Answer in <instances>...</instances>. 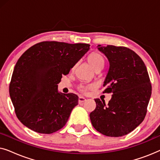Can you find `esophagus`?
Returning <instances> with one entry per match:
<instances>
[{"label": "esophagus", "instance_id": "esophagus-1", "mask_svg": "<svg viewBox=\"0 0 160 160\" xmlns=\"http://www.w3.org/2000/svg\"><path fill=\"white\" fill-rule=\"evenodd\" d=\"M85 101H86V98L82 97V96H80V97L78 98V102H79V103H82V102H84Z\"/></svg>", "mask_w": 160, "mask_h": 160}]
</instances>
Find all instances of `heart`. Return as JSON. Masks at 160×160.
Instances as JSON below:
<instances>
[{
    "instance_id": "heart-1",
    "label": "heart",
    "mask_w": 160,
    "mask_h": 160,
    "mask_svg": "<svg viewBox=\"0 0 160 160\" xmlns=\"http://www.w3.org/2000/svg\"><path fill=\"white\" fill-rule=\"evenodd\" d=\"M87 60L94 70L102 68L104 65V58L99 52H92L87 58ZM92 85H81L79 89L82 92H86L87 89L91 88Z\"/></svg>"
}]
</instances>
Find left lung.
Segmentation results:
<instances>
[{
    "label": "left lung",
    "instance_id": "left-lung-1",
    "mask_svg": "<svg viewBox=\"0 0 160 160\" xmlns=\"http://www.w3.org/2000/svg\"><path fill=\"white\" fill-rule=\"evenodd\" d=\"M109 62L103 93H112L108 105L95 99L89 117L94 128L109 137H121L143 121L152 95L150 78L142 59L124 47L98 45Z\"/></svg>",
    "mask_w": 160,
    "mask_h": 160
}]
</instances>
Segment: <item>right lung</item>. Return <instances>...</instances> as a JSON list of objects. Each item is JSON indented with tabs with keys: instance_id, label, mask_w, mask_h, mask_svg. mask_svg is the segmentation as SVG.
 <instances>
[{
	"instance_id": "right-lung-1",
	"label": "right lung",
	"mask_w": 160,
	"mask_h": 160,
	"mask_svg": "<svg viewBox=\"0 0 160 160\" xmlns=\"http://www.w3.org/2000/svg\"><path fill=\"white\" fill-rule=\"evenodd\" d=\"M87 43L43 41L29 48L15 65L9 95L18 119L30 130L51 134L65 125L78 105L73 93L58 84L89 49Z\"/></svg>"
}]
</instances>
